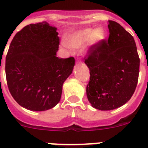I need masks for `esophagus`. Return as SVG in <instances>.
Listing matches in <instances>:
<instances>
[{
    "label": "esophagus",
    "instance_id": "34e87169",
    "mask_svg": "<svg viewBox=\"0 0 148 148\" xmlns=\"http://www.w3.org/2000/svg\"><path fill=\"white\" fill-rule=\"evenodd\" d=\"M77 64H78V65H81L82 62H77Z\"/></svg>",
    "mask_w": 148,
    "mask_h": 148
}]
</instances>
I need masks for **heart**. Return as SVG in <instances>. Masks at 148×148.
Masks as SVG:
<instances>
[{"label": "heart", "mask_w": 148, "mask_h": 148, "mask_svg": "<svg viewBox=\"0 0 148 148\" xmlns=\"http://www.w3.org/2000/svg\"><path fill=\"white\" fill-rule=\"evenodd\" d=\"M106 37V32L103 27L96 29L85 28L75 31L67 37L65 43L72 49H78L86 42V49L97 47Z\"/></svg>", "instance_id": "1"}]
</instances>
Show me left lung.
Here are the masks:
<instances>
[{
    "instance_id": "1",
    "label": "left lung",
    "mask_w": 148,
    "mask_h": 148,
    "mask_svg": "<svg viewBox=\"0 0 148 148\" xmlns=\"http://www.w3.org/2000/svg\"><path fill=\"white\" fill-rule=\"evenodd\" d=\"M110 36L92 47L85 63L90 71L86 95L92 107L112 110L125 104L136 90L140 60L134 38L119 23L109 21Z\"/></svg>"
}]
</instances>
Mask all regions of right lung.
Instances as JSON below:
<instances>
[{
    "mask_svg": "<svg viewBox=\"0 0 148 148\" xmlns=\"http://www.w3.org/2000/svg\"><path fill=\"white\" fill-rule=\"evenodd\" d=\"M56 29L46 21L29 24L15 34L9 47L5 66L9 90L28 110L54 107L74 69L73 57L56 56L60 45Z\"/></svg>",
    "mask_w": 148,
    "mask_h": 148,
    "instance_id": "obj_1",
    "label": "right lung"
}]
</instances>
